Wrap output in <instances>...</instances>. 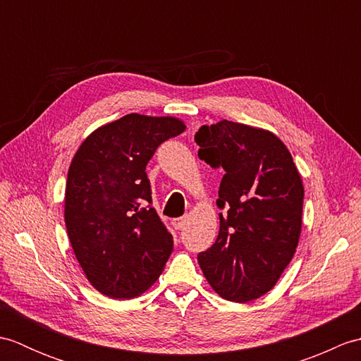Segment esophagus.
Segmentation results:
<instances>
[{
	"mask_svg": "<svg viewBox=\"0 0 361 361\" xmlns=\"http://www.w3.org/2000/svg\"><path fill=\"white\" fill-rule=\"evenodd\" d=\"M186 221H188V217H178L172 220V225L175 229H183L186 225Z\"/></svg>",
	"mask_w": 361,
	"mask_h": 361,
	"instance_id": "1",
	"label": "esophagus"
}]
</instances>
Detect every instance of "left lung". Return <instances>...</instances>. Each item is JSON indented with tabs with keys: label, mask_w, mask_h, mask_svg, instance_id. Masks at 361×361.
<instances>
[{
	"label": "left lung",
	"mask_w": 361,
	"mask_h": 361,
	"mask_svg": "<svg viewBox=\"0 0 361 361\" xmlns=\"http://www.w3.org/2000/svg\"><path fill=\"white\" fill-rule=\"evenodd\" d=\"M198 157L224 167L216 243L198 255L212 290L248 302L268 293L286 270L302 228L304 186L291 153L264 128L220 121L195 135Z\"/></svg>",
	"instance_id": "obj_1"
}]
</instances>
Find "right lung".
<instances>
[{
    "mask_svg": "<svg viewBox=\"0 0 361 361\" xmlns=\"http://www.w3.org/2000/svg\"><path fill=\"white\" fill-rule=\"evenodd\" d=\"M185 130L178 118L130 113L96 128L75 152L65 225L87 279L105 296H140L164 270L173 237L149 206L145 166L161 142Z\"/></svg>",
    "mask_w": 361,
    "mask_h": 361,
    "instance_id": "obj_1",
    "label": "right lung"
}]
</instances>
